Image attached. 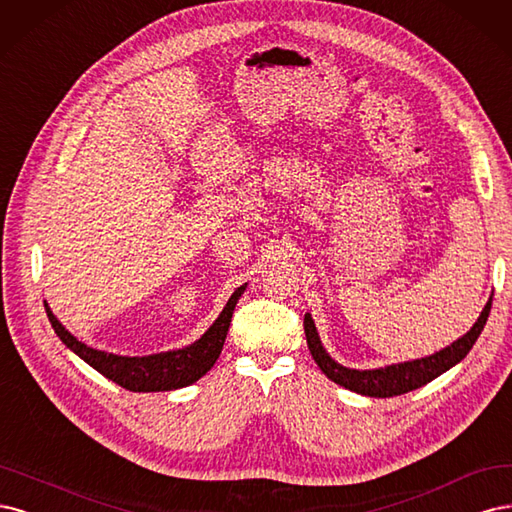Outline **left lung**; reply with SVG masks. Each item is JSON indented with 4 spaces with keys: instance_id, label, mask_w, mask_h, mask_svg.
<instances>
[{
    "instance_id": "obj_1",
    "label": "left lung",
    "mask_w": 512,
    "mask_h": 512,
    "mask_svg": "<svg viewBox=\"0 0 512 512\" xmlns=\"http://www.w3.org/2000/svg\"><path fill=\"white\" fill-rule=\"evenodd\" d=\"M489 310H491V298L485 304L481 317H478L476 323L470 327V332L461 336L459 340H455L451 346H447V349H442L430 357L412 359V361H404V364H393V366L376 368V370H351V368L340 366L338 361L329 357L319 340L315 321H312L308 312L304 317V332H306V342L312 353V359L317 361V366L329 381H334L340 387L351 389L355 393L370 395V398H393V395H402L427 385L442 372H447L449 368L459 364V361L470 353L476 338L481 336L489 317Z\"/></svg>"
}]
</instances>
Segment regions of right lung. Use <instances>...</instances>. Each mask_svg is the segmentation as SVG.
Wrapping results in <instances>:
<instances>
[{
	"mask_svg": "<svg viewBox=\"0 0 512 512\" xmlns=\"http://www.w3.org/2000/svg\"><path fill=\"white\" fill-rule=\"evenodd\" d=\"M244 289L246 285L234 291V295L227 300L217 321L208 327V332L200 340H195L193 344L185 346V349L146 355V357H123V355H112V353L91 349V346H87L85 342L76 340L68 329L57 321L53 310L48 308L46 302H44V308H46L48 321H51L55 334L61 338V342L68 346L70 351H74L80 359H85L93 370L110 378L112 383H117L129 391H144V393L172 391V389H180L200 381V378L214 366V361L219 359L227 338L229 323H232L234 308Z\"/></svg>",
	"mask_w": 512,
	"mask_h": 512,
	"instance_id": "obj_1",
	"label": "right lung"
}]
</instances>
